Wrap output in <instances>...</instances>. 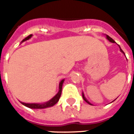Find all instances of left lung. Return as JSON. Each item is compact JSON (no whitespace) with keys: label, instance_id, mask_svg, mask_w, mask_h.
I'll list each match as a JSON object with an SVG mask.
<instances>
[{"label":"left lung","instance_id":"left-lung-1","mask_svg":"<svg viewBox=\"0 0 134 134\" xmlns=\"http://www.w3.org/2000/svg\"><path fill=\"white\" fill-rule=\"evenodd\" d=\"M106 37H107V39H108V40H109V41H110V42H113V43H114V42H115V41H114V40H113V39H112V38H110V36H107V35H106ZM119 48H120V51H121V52H122V53H123V54H125V53H124V51H122V50H121V48H120V46H119ZM83 99H84V100H85L86 102H87V103H88V104H90V105H92V104H90V102H89V101H88V100H86V98H85V96H84V95H83Z\"/></svg>","mask_w":134,"mask_h":134}]
</instances>
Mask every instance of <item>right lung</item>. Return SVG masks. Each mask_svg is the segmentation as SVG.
<instances>
[{"mask_svg": "<svg viewBox=\"0 0 134 134\" xmlns=\"http://www.w3.org/2000/svg\"><path fill=\"white\" fill-rule=\"evenodd\" d=\"M32 34L29 35L27 37H26L25 39H24L22 40L21 42H25L27 40L30 39L32 37ZM63 82L64 80H62L60 81L59 84V92H57V94L55 95L54 97H53L51 99L45 103H42V104H27V103H24V102H21L23 105L29 108H31V109H44V108H47V107H52V106L55 105L58 100H59V98L61 96V93H62V88H63Z\"/></svg>", "mask_w": 134, "mask_h": 134, "instance_id": "1", "label": "right lung"}]
</instances>
